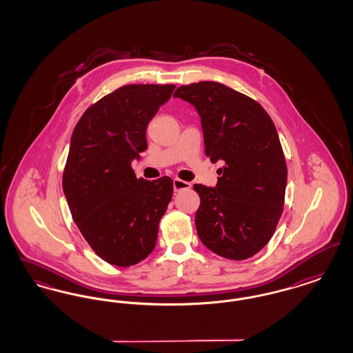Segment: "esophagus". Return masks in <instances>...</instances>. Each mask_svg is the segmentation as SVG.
<instances>
[{
  "label": "esophagus",
  "instance_id": "esophagus-1",
  "mask_svg": "<svg viewBox=\"0 0 353 353\" xmlns=\"http://www.w3.org/2000/svg\"><path fill=\"white\" fill-rule=\"evenodd\" d=\"M190 183L184 181V180H180V179H174L173 180V189L174 192H180V190H184V189H190Z\"/></svg>",
  "mask_w": 353,
  "mask_h": 353
}]
</instances>
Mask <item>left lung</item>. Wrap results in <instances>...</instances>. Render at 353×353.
Here are the masks:
<instances>
[{
    "label": "left lung",
    "mask_w": 353,
    "mask_h": 353,
    "mask_svg": "<svg viewBox=\"0 0 353 353\" xmlns=\"http://www.w3.org/2000/svg\"><path fill=\"white\" fill-rule=\"evenodd\" d=\"M201 117L205 154L223 167L216 188L194 184L202 243L232 261L261 252L283 213L287 165L274 121L252 98L217 82L181 85L173 94Z\"/></svg>",
    "instance_id": "left-lung-1"
}]
</instances>
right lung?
<instances>
[{
  "label": "right lung",
  "instance_id": "obj_1",
  "mask_svg": "<svg viewBox=\"0 0 353 353\" xmlns=\"http://www.w3.org/2000/svg\"><path fill=\"white\" fill-rule=\"evenodd\" d=\"M174 84H127L84 111L71 136L62 186L74 222L103 261L128 268L154 249L173 194L168 176L137 179L131 163Z\"/></svg>",
  "mask_w": 353,
  "mask_h": 353
}]
</instances>
